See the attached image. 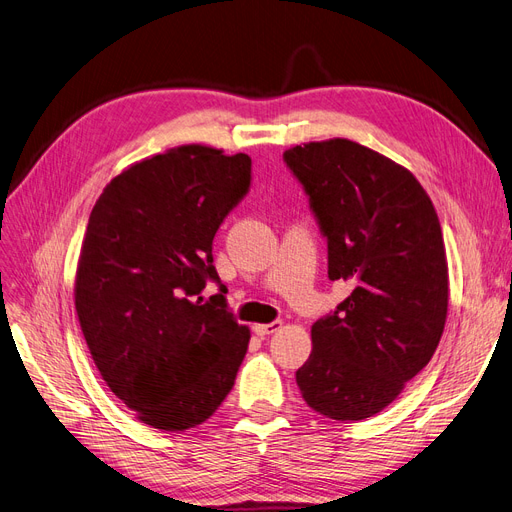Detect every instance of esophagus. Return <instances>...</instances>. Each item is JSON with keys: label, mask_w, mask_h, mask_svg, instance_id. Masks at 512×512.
<instances>
[{"label": "esophagus", "mask_w": 512, "mask_h": 512, "mask_svg": "<svg viewBox=\"0 0 512 512\" xmlns=\"http://www.w3.org/2000/svg\"><path fill=\"white\" fill-rule=\"evenodd\" d=\"M280 327H282L280 320H274V323H268V325H253V333L257 337H268V335L276 333Z\"/></svg>", "instance_id": "esophagus-1"}]
</instances>
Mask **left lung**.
Here are the masks:
<instances>
[{
  "label": "left lung",
  "instance_id": "left-lung-1",
  "mask_svg": "<svg viewBox=\"0 0 512 512\" xmlns=\"http://www.w3.org/2000/svg\"><path fill=\"white\" fill-rule=\"evenodd\" d=\"M285 162L329 244V278L352 285L312 325L295 373L304 401L337 422L388 407L437 350L449 276L441 223L409 170L350 139L295 145Z\"/></svg>",
  "mask_w": 512,
  "mask_h": 512
}]
</instances>
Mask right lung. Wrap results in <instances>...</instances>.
Listing matches in <instances>:
<instances>
[{
	"label": "right lung",
	"instance_id": "1",
	"mask_svg": "<svg viewBox=\"0 0 512 512\" xmlns=\"http://www.w3.org/2000/svg\"><path fill=\"white\" fill-rule=\"evenodd\" d=\"M249 185L246 154L181 145L124 168L92 208L75 312L105 384L151 428L206 422L234 386L251 331L223 293H200L219 282L213 238Z\"/></svg>",
	"mask_w": 512,
	"mask_h": 512
}]
</instances>
